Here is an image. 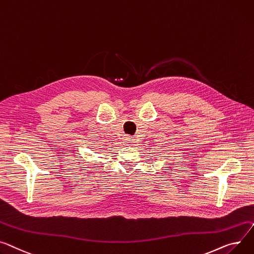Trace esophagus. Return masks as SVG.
Masks as SVG:
<instances>
[{"instance_id": "esophagus-1", "label": "esophagus", "mask_w": 254, "mask_h": 254, "mask_svg": "<svg viewBox=\"0 0 254 254\" xmlns=\"http://www.w3.org/2000/svg\"><path fill=\"white\" fill-rule=\"evenodd\" d=\"M132 141H133V140H132V138H130V137H127V138H126V143H127V145L131 144Z\"/></svg>"}]
</instances>
